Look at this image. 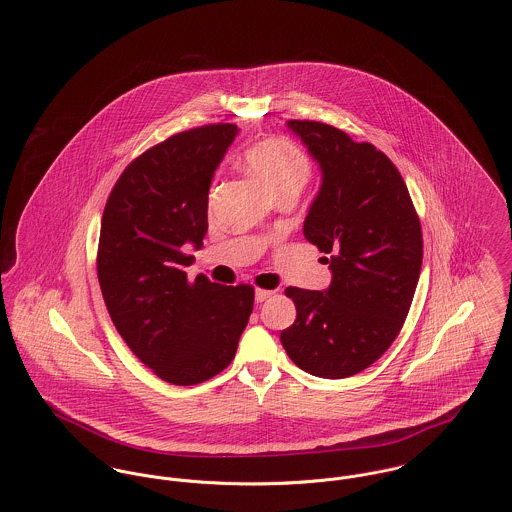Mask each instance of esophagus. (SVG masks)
Returning <instances> with one entry per match:
<instances>
[{"mask_svg": "<svg viewBox=\"0 0 512 512\" xmlns=\"http://www.w3.org/2000/svg\"><path fill=\"white\" fill-rule=\"evenodd\" d=\"M272 295H274V292H270V290H260V288H258V290H256V301H260V303H262V301L270 299Z\"/></svg>", "mask_w": 512, "mask_h": 512, "instance_id": "esophagus-1", "label": "esophagus"}]
</instances>
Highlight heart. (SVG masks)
Listing matches in <instances>:
<instances>
[{
  "label": "heart",
  "mask_w": 512,
  "mask_h": 512,
  "mask_svg": "<svg viewBox=\"0 0 512 512\" xmlns=\"http://www.w3.org/2000/svg\"><path fill=\"white\" fill-rule=\"evenodd\" d=\"M244 165L274 197L299 193L311 179V159L288 138H266L244 151Z\"/></svg>",
  "instance_id": "1"
}]
</instances>
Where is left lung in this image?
Listing matches in <instances>:
<instances>
[{
    "label": "left lung",
    "mask_w": 512,
    "mask_h": 512,
    "mask_svg": "<svg viewBox=\"0 0 512 512\" xmlns=\"http://www.w3.org/2000/svg\"><path fill=\"white\" fill-rule=\"evenodd\" d=\"M288 126L323 171L303 234L329 254L333 282L327 292L286 288L297 315L280 339L301 370L347 378L376 363L402 331L422 270L420 217L386 153L323 122Z\"/></svg>",
    "instance_id": "8db88e82"
}]
</instances>
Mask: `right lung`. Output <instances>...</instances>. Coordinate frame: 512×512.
Returning a JSON list of instances; mask_svg holds the SVG:
<instances>
[{"label": "right lung", "mask_w": 512, "mask_h": 512, "mask_svg": "<svg viewBox=\"0 0 512 512\" xmlns=\"http://www.w3.org/2000/svg\"><path fill=\"white\" fill-rule=\"evenodd\" d=\"M205 124L155 144L120 175L104 207L96 270L110 319L161 380L193 386L232 363L254 307L250 284L220 286L185 268L209 228L213 173L236 136Z\"/></svg>", "instance_id": "1"}]
</instances>
